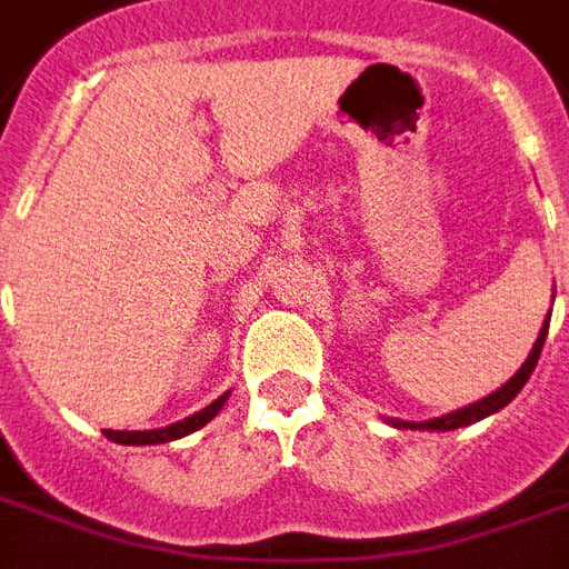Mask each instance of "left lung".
<instances>
[{
    "label": "left lung",
    "mask_w": 569,
    "mask_h": 569,
    "mask_svg": "<svg viewBox=\"0 0 569 569\" xmlns=\"http://www.w3.org/2000/svg\"><path fill=\"white\" fill-rule=\"evenodd\" d=\"M551 301H555V296H551ZM548 320H551V313L546 317V323H542V329H539V336H536L533 341V351H530V357L520 363V369L511 376V379L502 385V388H496L492 395L480 397L478 403H468V407L462 409H452V412H447V416H437V419H425V422H403V419H388V422L395 425V428H409V431H456V428H465V425H475L480 422V419H487V416H492V412H499L502 407H508L515 397H518V391L527 385V379H530V372L536 369V360H539V353H542V345H546V336H548Z\"/></svg>",
    "instance_id": "left-lung-1"
}]
</instances>
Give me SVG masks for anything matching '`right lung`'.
<instances>
[{"label":"right lung","instance_id":"add662e5","mask_svg":"<svg viewBox=\"0 0 569 569\" xmlns=\"http://www.w3.org/2000/svg\"><path fill=\"white\" fill-rule=\"evenodd\" d=\"M230 397V391L212 400L209 407L200 409V412H193L188 419H181V422L166 425V428H150V431H104L107 440H113V443H122V447H147V443H169V440H178V437H188L193 431H200L202 425L212 422L218 416V409L224 407V400Z\"/></svg>","mask_w":569,"mask_h":569}]
</instances>
